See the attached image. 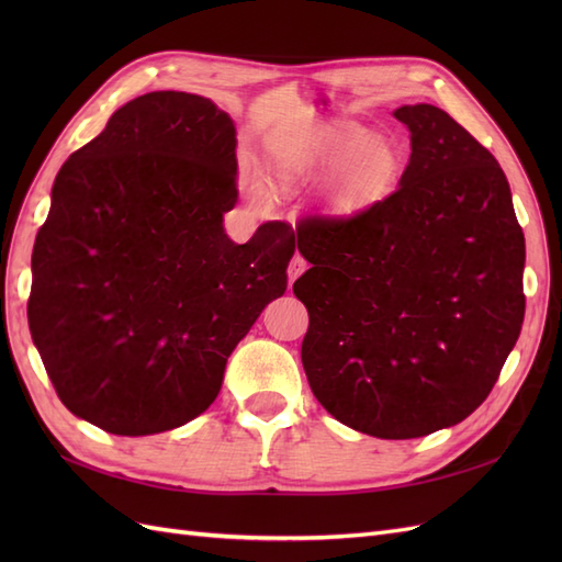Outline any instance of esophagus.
<instances>
[{"label":"esophagus","instance_id":"34e87169","mask_svg":"<svg viewBox=\"0 0 562 562\" xmlns=\"http://www.w3.org/2000/svg\"><path fill=\"white\" fill-rule=\"evenodd\" d=\"M304 269H307V260H304L300 252H295V255H293V260H291V265H288V279H291V283L302 274Z\"/></svg>","mask_w":562,"mask_h":562}]
</instances>
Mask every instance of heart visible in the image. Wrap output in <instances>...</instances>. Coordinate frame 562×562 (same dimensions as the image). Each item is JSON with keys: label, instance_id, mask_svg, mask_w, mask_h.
<instances>
[{"label": "heart", "instance_id": "heart-1", "mask_svg": "<svg viewBox=\"0 0 562 562\" xmlns=\"http://www.w3.org/2000/svg\"><path fill=\"white\" fill-rule=\"evenodd\" d=\"M401 159L394 145L375 138L361 126H321L304 135L281 161L283 184L333 173L330 196L342 209L382 194L396 180Z\"/></svg>", "mask_w": 562, "mask_h": 562}]
</instances>
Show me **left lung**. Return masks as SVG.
Instances as JSON below:
<instances>
[{
    "label": "left lung",
    "mask_w": 562,
    "mask_h": 562,
    "mask_svg": "<svg viewBox=\"0 0 562 562\" xmlns=\"http://www.w3.org/2000/svg\"><path fill=\"white\" fill-rule=\"evenodd\" d=\"M401 187L351 215L300 220L312 269L302 366L347 427L419 438L467 419L495 386L525 316V239L497 159L434 105H403Z\"/></svg>",
    "instance_id": "obj_1"
}]
</instances>
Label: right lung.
<instances>
[{"instance_id":"add662e5","label":"right lung","mask_w":562,"mask_h":562,"mask_svg":"<svg viewBox=\"0 0 562 562\" xmlns=\"http://www.w3.org/2000/svg\"><path fill=\"white\" fill-rule=\"evenodd\" d=\"M236 131L209 98L155 91L119 108L56 176L32 250L27 321L58 398L116 436L182 427L281 297L295 232L236 246Z\"/></svg>"}]
</instances>
